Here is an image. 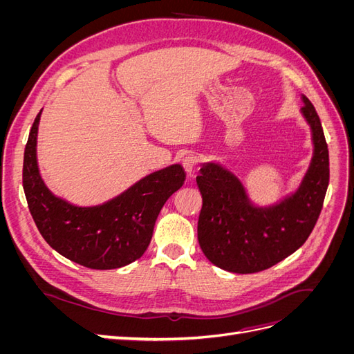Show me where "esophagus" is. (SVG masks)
Here are the masks:
<instances>
[{
  "label": "esophagus",
  "instance_id": "1",
  "mask_svg": "<svg viewBox=\"0 0 354 354\" xmlns=\"http://www.w3.org/2000/svg\"><path fill=\"white\" fill-rule=\"evenodd\" d=\"M198 162H199V158L196 155H194V153H189L183 159H181V165H183L185 171H186V173H189V174L194 173Z\"/></svg>",
  "mask_w": 354,
  "mask_h": 354
}]
</instances>
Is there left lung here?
<instances>
[{"mask_svg": "<svg viewBox=\"0 0 354 354\" xmlns=\"http://www.w3.org/2000/svg\"><path fill=\"white\" fill-rule=\"evenodd\" d=\"M301 113L312 128L313 158L295 194L272 207L251 203L239 178L218 164L201 168L198 241L223 270L255 273L295 252L312 233L329 183V153L319 115L306 95Z\"/></svg>", "mask_w": 354, "mask_h": 354, "instance_id": "1", "label": "left lung"}]
</instances>
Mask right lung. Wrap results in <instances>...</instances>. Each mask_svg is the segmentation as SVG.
<instances>
[{
    "instance_id": "1",
    "label": "right lung",
    "mask_w": 354,
    "mask_h": 354,
    "mask_svg": "<svg viewBox=\"0 0 354 354\" xmlns=\"http://www.w3.org/2000/svg\"><path fill=\"white\" fill-rule=\"evenodd\" d=\"M41 112L32 124L24 156V190L30 216L46 242L88 269L109 270L136 261L152 239L167 199L185 183L180 164L138 180L124 194L95 207H77L51 194L37 162Z\"/></svg>"
}]
</instances>
